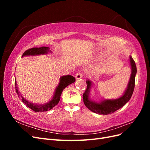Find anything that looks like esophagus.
Returning <instances> with one entry per match:
<instances>
[{
  "instance_id": "1",
  "label": "esophagus",
  "mask_w": 150,
  "mask_h": 150,
  "mask_svg": "<svg viewBox=\"0 0 150 150\" xmlns=\"http://www.w3.org/2000/svg\"><path fill=\"white\" fill-rule=\"evenodd\" d=\"M75 78H76V79H81V78H83V75H82V74L81 73V72H79L77 74H76Z\"/></svg>"
}]
</instances>
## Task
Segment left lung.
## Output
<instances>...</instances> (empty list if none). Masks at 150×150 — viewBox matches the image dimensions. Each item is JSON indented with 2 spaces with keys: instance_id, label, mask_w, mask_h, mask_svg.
<instances>
[{
  "instance_id": "8db88e82",
  "label": "left lung",
  "mask_w": 150,
  "mask_h": 150,
  "mask_svg": "<svg viewBox=\"0 0 150 150\" xmlns=\"http://www.w3.org/2000/svg\"><path fill=\"white\" fill-rule=\"evenodd\" d=\"M129 61L131 69L129 80L125 92L122 96L118 98L115 99H102L99 101H96L91 99L90 96V93L91 88L93 87V83L92 81L87 78L86 79L87 88L83 94V101L85 106L90 111L98 115H106L111 114V113L123 107L129 101L134 91L135 76L137 72L136 64L131 56H129Z\"/></svg>"
}]
</instances>
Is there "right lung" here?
I'll return each instance as SVG.
<instances>
[{"label":"right lung","instance_id":"1","mask_svg":"<svg viewBox=\"0 0 150 150\" xmlns=\"http://www.w3.org/2000/svg\"><path fill=\"white\" fill-rule=\"evenodd\" d=\"M52 52L50 50V48L48 47H34L31 48L24 52L22 54V57L25 56H35L39 55H44V54H47L49 53H52ZM76 81L75 78L72 76L67 75L62 76L59 79V83L57 87L55 89L54 92V95L51 100L48 101L47 103L44 104H37L34 103H32L30 101L27 100L23 96H22L19 91V89L17 87V81L15 78V88L16 93L18 96L20 98L21 100L24 103L25 105L30 108L32 110L35 112H45L49 110H51L54 106H56L59 103L61 99V96L63 90L66 88L67 86L74 83Z\"/></svg>","mask_w":150,"mask_h":150}]
</instances>
